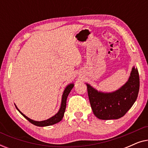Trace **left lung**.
Masks as SVG:
<instances>
[{"label":"left lung","mask_w":148,"mask_h":148,"mask_svg":"<svg viewBox=\"0 0 148 148\" xmlns=\"http://www.w3.org/2000/svg\"><path fill=\"white\" fill-rule=\"evenodd\" d=\"M86 84L95 116L102 120L118 119L126 114L137 100L139 90L138 70L133 66L127 82L114 92L98 91L88 83Z\"/></svg>","instance_id":"1"}]
</instances>
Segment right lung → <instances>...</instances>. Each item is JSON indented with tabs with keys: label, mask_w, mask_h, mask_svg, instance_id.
<instances>
[{
	"label": "right lung",
	"mask_w": 148,
	"mask_h": 148,
	"mask_svg": "<svg viewBox=\"0 0 148 148\" xmlns=\"http://www.w3.org/2000/svg\"><path fill=\"white\" fill-rule=\"evenodd\" d=\"M74 87V84L73 83H71V84H69L67 86H66V88H64V90L63 91V93H62V100H61V104H60V107L58 110V112L56 113L52 116L50 118L46 119V120L44 121H34L32 120V119L28 118L27 116H25V114H23L21 111H20L17 106L15 104V106L17 108V110L19 111V112L21 113V114L23 115V116L25 117V118L27 119L28 121H29L30 123H32V124L36 125V126L38 127H46V126H50V125H52L56 124L58 122H60V121L62 120V118L64 116V112H65V109H66V99H67V97L69 94V93L73 88Z\"/></svg>",
	"instance_id": "1"
}]
</instances>
